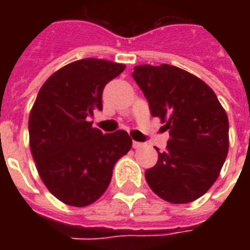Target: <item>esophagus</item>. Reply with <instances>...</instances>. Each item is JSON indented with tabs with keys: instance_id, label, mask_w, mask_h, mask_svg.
<instances>
[{
	"instance_id": "1",
	"label": "esophagus",
	"mask_w": 250,
	"mask_h": 250,
	"mask_svg": "<svg viewBox=\"0 0 250 250\" xmlns=\"http://www.w3.org/2000/svg\"><path fill=\"white\" fill-rule=\"evenodd\" d=\"M132 146L135 149H140V148H143V146H145V144L144 143H139V141H133Z\"/></svg>"
}]
</instances>
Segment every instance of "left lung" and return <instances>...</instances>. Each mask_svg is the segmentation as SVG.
<instances>
[{
  "instance_id": "1",
  "label": "left lung",
  "mask_w": 250,
  "mask_h": 250,
  "mask_svg": "<svg viewBox=\"0 0 250 250\" xmlns=\"http://www.w3.org/2000/svg\"><path fill=\"white\" fill-rule=\"evenodd\" d=\"M132 76L170 133L166 152L145 171L150 189L171 204L205 194L229 153V118L214 90L193 74L171 64H140Z\"/></svg>"
}]
</instances>
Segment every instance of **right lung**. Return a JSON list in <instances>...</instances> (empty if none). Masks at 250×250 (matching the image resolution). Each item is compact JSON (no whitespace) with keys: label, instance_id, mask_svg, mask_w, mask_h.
<instances>
[{"label":"right lung","instance_id":"add662e5","mask_svg":"<svg viewBox=\"0 0 250 250\" xmlns=\"http://www.w3.org/2000/svg\"><path fill=\"white\" fill-rule=\"evenodd\" d=\"M123 63L85 58L68 63L42 84L29 113V148L41 180L66 205L83 208L101 197L114 165L128 153L125 131L102 133L88 122L102 110V90Z\"/></svg>","mask_w":250,"mask_h":250}]
</instances>
